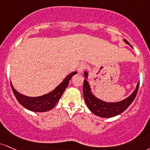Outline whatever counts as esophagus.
<instances>
[{
	"label": "esophagus",
	"instance_id": "obj_1",
	"mask_svg": "<svg viewBox=\"0 0 150 150\" xmlns=\"http://www.w3.org/2000/svg\"><path fill=\"white\" fill-rule=\"evenodd\" d=\"M87 65L86 64H81L80 66H78V68H77V71H78V73H82V71H84V70H86V68H87Z\"/></svg>",
	"mask_w": 150,
	"mask_h": 150
}]
</instances>
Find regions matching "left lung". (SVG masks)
I'll use <instances>...</instances> for the list:
<instances>
[{
    "label": "left lung",
    "mask_w": 150,
    "mask_h": 150,
    "mask_svg": "<svg viewBox=\"0 0 150 150\" xmlns=\"http://www.w3.org/2000/svg\"><path fill=\"white\" fill-rule=\"evenodd\" d=\"M126 43L130 44L127 40H124ZM84 76L87 77V73H84ZM140 82L138 83L136 89L132 94L124 100L117 103H106L99 100L91 93V89L86 80H84L83 83V95L87 107L93 114L100 117H112L121 114L127 110L132 103L138 93Z\"/></svg>",
    "instance_id": "left-lung-1"
}]
</instances>
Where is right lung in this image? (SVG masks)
Listing matches in <instances>:
<instances>
[{
	"label": "right lung",
	"mask_w": 150,
	"mask_h": 150,
	"mask_svg": "<svg viewBox=\"0 0 150 150\" xmlns=\"http://www.w3.org/2000/svg\"><path fill=\"white\" fill-rule=\"evenodd\" d=\"M75 74H77L76 71L71 73L64 79V80L54 91L47 93V94L38 97H28L20 94L14 89L11 82H10V84H11V88L14 95L15 96L18 102L21 105L26 109L33 112H43L50 110L54 107L55 105L57 103V102L60 99L65 89L68 86L70 79Z\"/></svg>",
	"instance_id": "add662e5"
}]
</instances>
